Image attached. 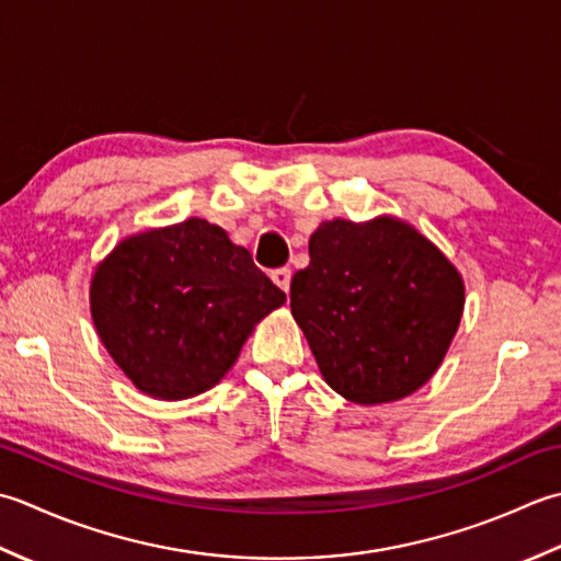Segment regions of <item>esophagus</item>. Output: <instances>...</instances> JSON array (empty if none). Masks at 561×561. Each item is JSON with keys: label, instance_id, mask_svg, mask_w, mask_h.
<instances>
[{"label": "esophagus", "instance_id": "1", "mask_svg": "<svg viewBox=\"0 0 561 561\" xmlns=\"http://www.w3.org/2000/svg\"><path fill=\"white\" fill-rule=\"evenodd\" d=\"M271 278H273V283L278 285L280 290H285L288 293L290 290V278H293V271L288 268V266H283V268H276L271 273Z\"/></svg>", "mask_w": 561, "mask_h": 561}]
</instances>
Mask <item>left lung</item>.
Returning <instances> with one entry per match:
<instances>
[{"mask_svg":"<svg viewBox=\"0 0 561 561\" xmlns=\"http://www.w3.org/2000/svg\"><path fill=\"white\" fill-rule=\"evenodd\" d=\"M465 283L443 251L392 215L329 220L310 237V266L290 310L327 385L353 404L416 392L460 327Z\"/></svg>","mask_w":561,"mask_h":561,"instance_id":"obj_1","label":"left lung"}]
</instances>
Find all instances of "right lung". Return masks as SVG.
Instances as JSON below:
<instances>
[{
	"label": "right lung",
	"mask_w": 561,
	"mask_h": 561,
	"mask_svg": "<svg viewBox=\"0 0 561 561\" xmlns=\"http://www.w3.org/2000/svg\"><path fill=\"white\" fill-rule=\"evenodd\" d=\"M91 319L111 358L154 399L196 397L232 368L285 293L201 217L125 237L101 261Z\"/></svg>",
	"instance_id": "obj_1"
}]
</instances>
